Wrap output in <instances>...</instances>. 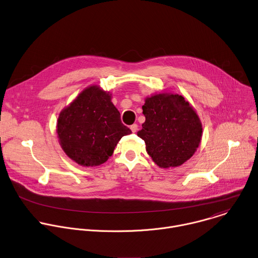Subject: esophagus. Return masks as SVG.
<instances>
[{"label":"esophagus","instance_id":"34e87169","mask_svg":"<svg viewBox=\"0 0 258 258\" xmlns=\"http://www.w3.org/2000/svg\"><path fill=\"white\" fill-rule=\"evenodd\" d=\"M131 130H132L133 133H137V131H138V124H136V123L132 124V125H131Z\"/></svg>","mask_w":258,"mask_h":258}]
</instances>
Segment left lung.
I'll return each instance as SVG.
<instances>
[{
  "label": "left lung",
  "mask_w": 258,
  "mask_h": 258,
  "mask_svg": "<svg viewBox=\"0 0 258 258\" xmlns=\"http://www.w3.org/2000/svg\"><path fill=\"white\" fill-rule=\"evenodd\" d=\"M143 113L146 121L138 136L160 168L179 167L195 154L202 139V123L182 95L160 92L148 96Z\"/></svg>",
  "instance_id": "obj_1"
}]
</instances>
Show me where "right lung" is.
I'll list each match as a JSON object with an SVG mask.
<instances>
[{
  "label": "right lung",
  "mask_w": 258,
  "mask_h": 258,
  "mask_svg": "<svg viewBox=\"0 0 258 258\" xmlns=\"http://www.w3.org/2000/svg\"><path fill=\"white\" fill-rule=\"evenodd\" d=\"M56 132L64 153L82 167L105 163L119 140L132 134L121 122L111 93L98 85L86 87L60 111Z\"/></svg>",
  "instance_id": "right-lung-1"
}]
</instances>
